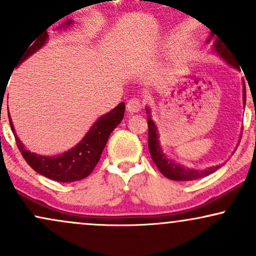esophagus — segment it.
Masks as SVG:
<instances>
[{
  "mask_svg": "<svg viewBox=\"0 0 256 256\" xmlns=\"http://www.w3.org/2000/svg\"><path fill=\"white\" fill-rule=\"evenodd\" d=\"M140 108H142V102H140V100L137 98L128 100V104H126V110L130 112V113H136V112H140Z\"/></svg>",
  "mask_w": 256,
  "mask_h": 256,
  "instance_id": "obj_1",
  "label": "esophagus"
}]
</instances>
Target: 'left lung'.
<instances>
[{
  "mask_svg": "<svg viewBox=\"0 0 256 256\" xmlns=\"http://www.w3.org/2000/svg\"><path fill=\"white\" fill-rule=\"evenodd\" d=\"M213 48L214 50L219 52V54L222 55V56L224 58L228 64H232L234 67H236V68H240L237 61H234V58H232L230 49H228V46H226L225 43H222V40H220L216 38V42L213 44ZM244 104H246V86H244ZM146 112L149 113V110ZM148 128H149L148 130L149 152H150L152 158L155 162V165H156L158 170L162 173L165 177L172 179V180H195V179L204 178L206 176H210V173L216 172L220 167V166H214V167H210V168L207 170L198 171V170L185 168V167H182L180 165H178V164L172 162L171 160L166 158L162 150H161L160 146H158L156 126H155L154 122L150 119V116H148Z\"/></svg>",
  "mask_w": 256,
  "mask_h": 256,
  "instance_id": "1",
  "label": "left lung"
}]
</instances>
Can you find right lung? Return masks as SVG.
Instances as JSON below:
<instances>
[{
  "instance_id": "add662e5",
  "label": "right lung",
  "mask_w": 256,
  "mask_h": 256,
  "mask_svg": "<svg viewBox=\"0 0 256 256\" xmlns=\"http://www.w3.org/2000/svg\"><path fill=\"white\" fill-rule=\"evenodd\" d=\"M71 24V20H67L64 25L60 26V28H68ZM46 28L32 40L30 46L25 49V52L20 56V61L18 64H22L26 58L34 54L46 43V38H48ZM124 113L125 104L122 102L110 113L101 116L92 125L90 131L85 134L82 142H79L74 148L64 152L62 155H58V156H42V155H37L30 150H26L25 146L16 137L10 118V124L14 137H16L18 149L22 152V158H25L28 166H31L40 174L52 179V180L61 182V183H71V182H77L86 178L94 171L101 158L102 150L104 149L108 137L112 131L120 124V122L124 118Z\"/></svg>"
}]
</instances>
